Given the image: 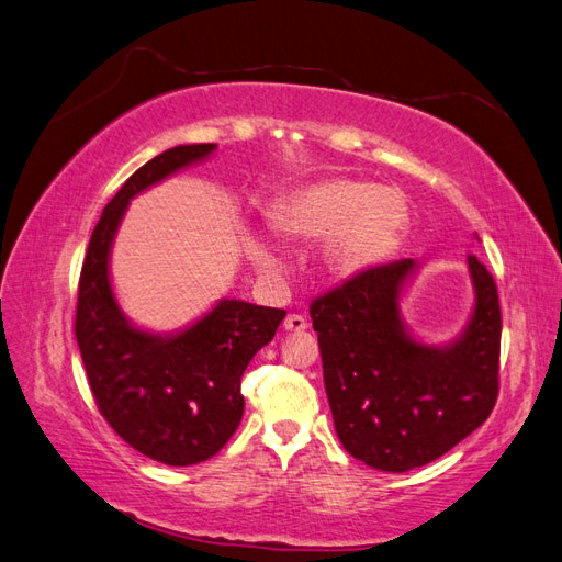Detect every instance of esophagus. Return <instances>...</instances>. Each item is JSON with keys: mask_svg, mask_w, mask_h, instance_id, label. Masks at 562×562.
I'll use <instances>...</instances> for the list:
<instances>
[{"mask_svg": "<svg viewBox=\"0 0 562 562\" xmlns=\"http://www.w3.org/2000/svg\"><path fill=\"white\" fill-rule=\"evenodd\" d=\"M306 327H308V323H306V317H303V315L292 313V315H286V319H284V329L286 331L299 334V331H303Z\"/></svg>", "mask_w": 562, "mask_h": 562, "instance_id": "esophagus-1", "label": "esophagus"}]
</instances>
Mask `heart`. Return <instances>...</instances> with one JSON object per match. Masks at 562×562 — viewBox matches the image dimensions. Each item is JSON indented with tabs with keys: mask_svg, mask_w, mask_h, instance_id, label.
Wrapping results in <instances>:
<instances>
[{
	"mask_svg": "<svg viewBox=\"0 0 562 562\" xmlns=\"http://www.w3.org/2000/svg\"><path fill=\"white\" fill-rule=\"evenodd\" d=\"M270 226L292 243H329V256L346 272L370 268L397 247L407 226V202L393 188L352 179H325L294 190L270 212ZM254 263L276 270L266 245L249 247Z\"/></svg>",
	"mask_w": 562,
	"mask_h": 562,
	"instance_id": "1",
	"label": "heart"
}]
</instances>
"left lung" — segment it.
Listing matches in <instances>:
<instances>
[{"mask_svg": "<svg viewBox=\"0 0 562 562\" xmlns=\"http://www.w3.org/2000/svg\"><path fill=\"white\" fill-rule=\"evenodd\" d=\"M412 259L364 268L311 303L336 436L379 471L405 473L485 424L499 395L502 308L494 278L469 256L475 313L445 348L414 341L400 319Z\"/></svg>", "mask_w": 562, "mask_h": 562, "instance_id": "8db88e82", "label": "left lung"}]
</instances>
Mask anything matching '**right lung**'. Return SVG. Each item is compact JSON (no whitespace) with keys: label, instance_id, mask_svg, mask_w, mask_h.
<instances>
[{"label":"right lung","instance_id":"right-lung-1","mask_svg":"<svg viewBox=\"0 0 562 562\" xmlns=\"http://www.w3.org/2000/svg\"><path fill=\"white\" fill-rule=\"evenodd\" d=\"M214 148L176 146L136 169L105 204L79 276L75 336L95 407L124 442L167 467L206 461L231 440L245 412L239 379L286 315L221 301L186 331L162 339L126 323L112 296L108 254L126 204Z\"/></svg>","mask_w":562,"mask_h":562}]
</instances>
